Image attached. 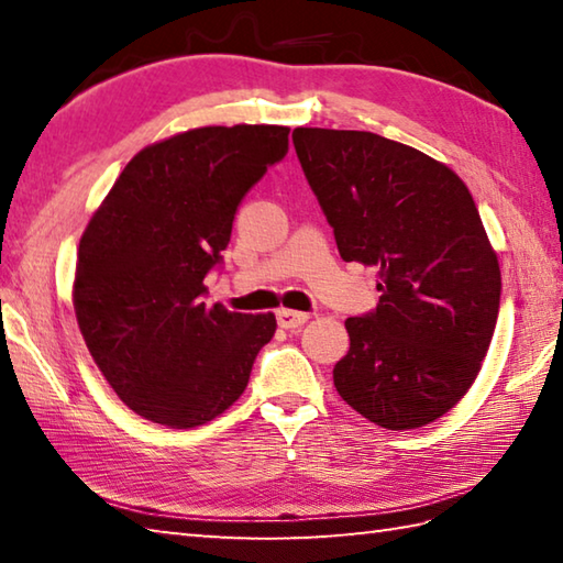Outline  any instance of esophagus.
Wrapping results in <instances>:
<instances>
[{
	"label": "esophagus",
	"instance_id": "34e87169",
	"mask_svg": "<svg viewBox=\"0 0 563 563\" xmlns=\"http://www.w3.org/2000/svg\"><path fill=\"white\" fill-rule=\"evenodd\" d=\"M308 318H310L308 312H300V310H288V308L278 310V325L283 330H298L300 325L308 322Z\"/></svg>",
	"mask_w": 563,
	"mask_h": 563
}]
</instances>
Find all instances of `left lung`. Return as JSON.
<instances>
[{"mask_svg":"<svg viewBox=\"0 0 563 563\" xmlns=\"http://www.w3.org/2000/svg\"><path fill=\"white\" fill-rule=\"evenodd\" d=\"M292 144L340 258L375 265L383 292L345 320L338 393L385 430L430 424L472 387L499 316V261L470 188L369 131L295 129Z\"/></svg>","mask_w":563,"mask_h":563,"instance_id":"left-lung-1","label":"left lung"}]
</instances>
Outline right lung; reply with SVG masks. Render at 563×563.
Returning <instances> with one entry per match:
<instances>
[{
	"mask_svg": "<svg viewBox=\"0 0 563 563\" xmlns=\"http://www.w3.org/2000/svg\"><path fill=\"white\" fill-rule=\"evenodd\" d=\"M288 126H203L133 156L79 243L74 310L101 375L151 422L223 415L275 335V316L206 305L243 196L288 154Z\"/></svg>",
	"mask_w": 563,
	"mask_h": 563,
	"instance_id": "right-lung-1",
	"label": "right lung"
}]
</instances>
